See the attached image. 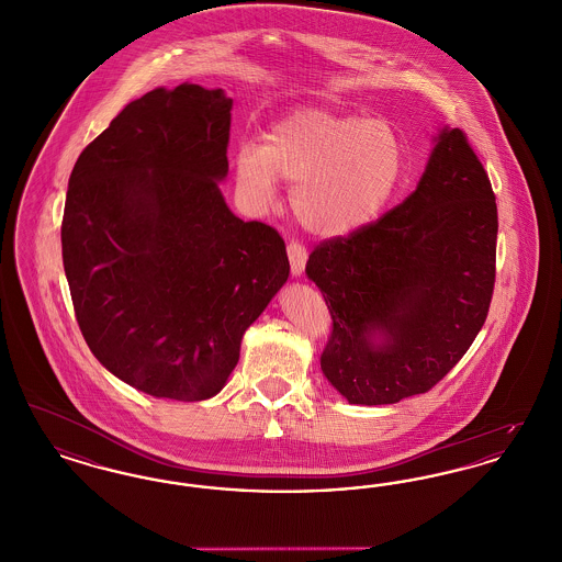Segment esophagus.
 I'll return each instance as SVG.
<instances>
[{
    "mask_svg": "<svg viewBox=\"0 0 562 562\" xmlns=\"http://www.w3.org/2000/svg\"><path fill=\"white\" fill-rule=\"evenodd\" d=\"M286 252H289L293 276H301L303 269H305V263H307V248L303 244H299V241H289Z\"/></svg>",
    "mask_w": 562,
    "mask_h": 562,
    "instance_id": "esophagus-1",
    "label": "esophagus"
}]
</instances>
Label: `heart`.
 I'll return each instance as SVG.
<instances>
[{
  "mask_svg": "<svg viewBox=\"0 0 562 562\" xmlns=\"http://www.w3.org/2000/svg\"><path fill=\"white\" fill-rule=\"evenodd\" d=\"M241 193L269 204L278 179L294 183L299 225L322 240L369 227L392 202L404 175V147L381 120L299 108L269 128L268 140L241 143L234 158Z\"/></svg>",
  "mask_w": 562,
  "mask_h": 562,
  "instance_id": "obj_1",
  "label": "heart"
}]
</instances>
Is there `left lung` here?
<instances>
[{
    "mask_svg": "<svg viewBox=\"0 0 562 562\" xmlns=\"http://www.w3.org/2000/svg\"><path fill=\"white\" fill-rule=\"evenodd\" d=\"M434 143L402 204L358 234L322 241L305 266L333 318L322 373L349 404L428 392L488 314L495 193L463 131L445 126Z\"/></svg>",
    "mask_w": 562,
    "mask_h": 562,
    "instance_id": "8db88e82",
    "label": "left lung"
}]
</instances>
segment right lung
I'll return each instance as SVG.
<instances>
[{
  "instance_id": "obj_1",
  "label": "right lung",
  "mask_w": 562,
  "mask_h": 562,
  "mask_svg": "<svg viewBox=\"0 0 562 562\" xmlns=\"http://www.w3.org/2000/svg\"><path fill=\"white\" fill-rule=\"evenodd\" d=\"M232 105L221 88H156L69 177L60 241L81 335L109 373L156 398L218 394L291 271L280 234L244 223L218 189Z\"/></svg>"
}]
</instances>
